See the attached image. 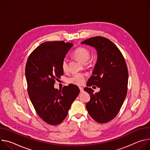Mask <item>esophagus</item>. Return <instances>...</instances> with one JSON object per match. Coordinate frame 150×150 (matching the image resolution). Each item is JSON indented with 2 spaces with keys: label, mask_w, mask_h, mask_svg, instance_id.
<instances>
[{
  "label": "esophagus",
  "mask_w": 150,
  "mask_h": 150,
  "mask_svg": "<svg viewBox=\"0 0 150 150\" xmlns=\"http://www.w3.org/2000/svg\"><path fill=\"white\" fill-rule=\"evenodd\" d=\"M79 90H80V92L81 93H82L83 91V88L81 87H79Z\"/></svg>",
  "instance_id": "34e87169"
}]
</instances>
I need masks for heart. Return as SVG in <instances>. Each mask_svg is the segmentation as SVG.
I'll list each match as a JSON object with an SVG mask.
<instances>
[{"label":"heart","instance_id":"obj_1","mask_svg":"<svg viewBox=\"0 0 150 150\" xmlns=\"http://www.w3.org/2000/svg\"><path fill=\"white\" fill-rule=\"evenodd\" d=\"M73 56L82 63H85L90 57V52L87 48L84 47H79L73 52ZM62 68L65 71L68 69V59L63 58L62 61ZM85 79V76L82 74H75L68 78V82L70 83L80 85H82Z\"/></svg>","mask_w":150,"mask_h":150}]
</instances>
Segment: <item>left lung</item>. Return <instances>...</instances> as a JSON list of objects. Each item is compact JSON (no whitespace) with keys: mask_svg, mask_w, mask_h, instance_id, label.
Returning a JSON list of instances; mask_svg holds the SVG:
<instances>
[{"mask_svg":"<svg viewBox=\"0 0 150 150\" xmlns=\"http://www.w3.org/2000/svg\"><path fill=\"white\" fill-rule=\"evenodd\" d=\"M81 43L94 47L97 52V63L87 86L94 85L100 90L94 94L91 88L83 89L91 96L87 110L96 122H108L118 114L126 96L128 71L125 60L117 47L107 38L96 36Z\"/></svg>","mask_w":150,"mask_h":150,"instance_id":"1","label":"left lung"}]
</instances>
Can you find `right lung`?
Returning <instances> with one entry per match:
<instances>
[{
    "label": "right lung",
    "mask_w": 150,
    "mask_h": 150,
    "mask_svg": "<svg viewBox=\"0 0 150 150\" xmlns=\"http://www.w3.org/2000/svg\"><path fill=\"white\" fill-rule=\"evenodd\" d=\"M73 46L63 41H47L29 56L25 67L28 96L38 115L49 125L60 123L68 115L79 93L75 85L54 88L55 81L63 75L62 61Z\"/></svg>",
    "instance_id": "1"
}]
</instances>
